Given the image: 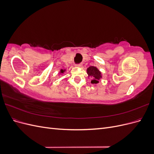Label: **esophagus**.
Instances as JSON below:
<instances>
[{"label": "esophagus", "mask_w": 154, "mask_h": 154, "mask_svg": "<svg viewBox=\"0 0 154 154\" xmlns=\"http://www.w3.org/2000/svg\"><path fill=\"white\" fill-rule=\"evenodd\" d=\"M76 66L77 67H82V63L77 64V65H76Z\"/></svg>", "instance_id": "34e87169"}]
</instances>
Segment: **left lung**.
<instances>
[{
	"mask_svg": "<svg viewBox=\"0 0 154 154\" xmlns=\"http://www.w3.org/2000/svg\"><path fill=\"white\" fill-rule=\"evenodd\" d=\"M88 78H91V83L97 84L102 78V73L96 66H90L87 69Z\"/></svg>",
	"mask_w": 154,
	"mask_h": 154,
	"instance_id": "1",
	"label": "left lung"
}]
</instances>
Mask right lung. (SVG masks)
Listing matches in <instances>:
<instances>
[{"label": "right lung", "mask_w": 154, "mask_h": 154, "mask_svg": "<svg viewBox=\"0 0 154 154\" xmlns=\"http://www.w3.org/2000/svg\"><path fill=\"white\" fill-rule=\"evenodd\" d=\"M67 71V69H61L60 70V71L58 72V76L60 77V75H63L64 74V73L66 72Z\"/></svg>", "instance_id": "1"}]
</instances>
